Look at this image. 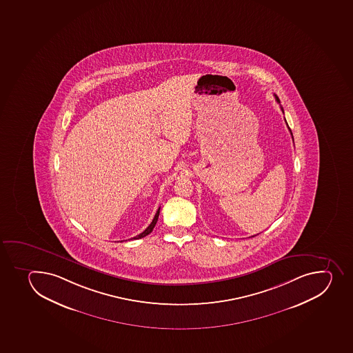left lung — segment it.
<instances>
[{
  "label": "left lung",
  "instance_id": "1",
  "mask_svg": "<svg viewBox=\"0 0 353 353\" xmlns=\"http://www.w3.org/2000/svg\"><path fill=\"white\" fill-rule=\"evenodd\" d=\"M274 96H276V101H278V103H280V101H279V98L276 97V94H274ZM281 110H282V108H281ZM282 112H283V110H282ZM289 130H290V129H289ZM290 132H292V130H290Z\"/></svg>",
  "mask_w": 353,
  "mask_h": 353
}]
</instances>
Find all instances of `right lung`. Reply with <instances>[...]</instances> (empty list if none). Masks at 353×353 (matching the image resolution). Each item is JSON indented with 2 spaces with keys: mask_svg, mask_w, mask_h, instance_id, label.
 <instances>
[{
  "mask_svg": "<svg viewBox=\"0 0 353 353\" xmlns=\"http://www.w3.org/2000/svg\"><path fill=\"white\" fill-rule=\"evenodd\" d=\"M159 214H160V208L158 209V212H157V214H155L154 219H153V221H152L151 224H150V225L146 228V230H145L144 232H141V234L136 235V236H134L132 239L137 240V239L144 238V236H146V235L150 234V233L153 231V228H154L155 224H157V222H158Z\"/></svg>",
  "mask_w": 353,
  "mask_h": 353,
  "instance_id": "add662e5",
  "label": "right lung"
}]
</instances>
